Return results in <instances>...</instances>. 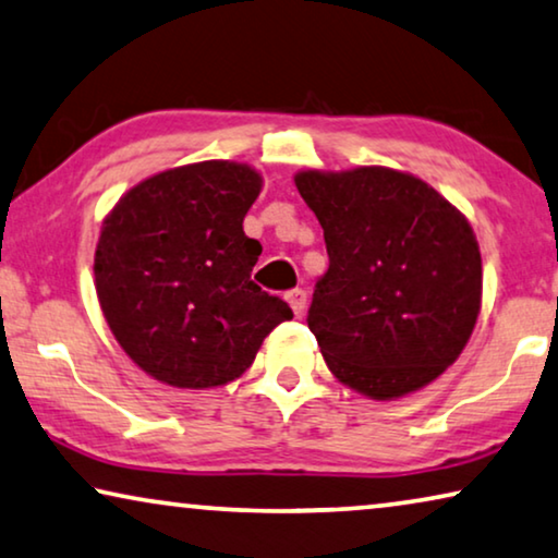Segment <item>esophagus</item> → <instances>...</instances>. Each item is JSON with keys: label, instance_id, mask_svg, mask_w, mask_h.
Segmentation results:
<instances>
[{"label": "esophagus", "instance_id": "34e87169", "mask_svg": "<svg viewBox=\"0 0 558 558\" xmlns=\"http://www.w3.org/2000/svg\"><path fill=\"white\" fill-rule=\"evenodd\" d=\"M286 298H288V303H290V307H293V313H295V315H303V313H305L307 293H305L303 288H295V290H290V293H288Z\"/></svg>", "mask_w": 558, "mask_h": 558}]
</instances>
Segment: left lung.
Segmentation results:
<instances>
[{
  "label": "left lung",
  "mask_w": 558,
  "mask_h": 558,
  "mask_svg": "<svg viewBox=\"0 0 558 558\" xmlns=\"http://www.w3.org/2000/svg\"><path fill=\"white\" fill-rule=\"evenodd\" d=\"M295 187L328 251L307 328L340 384L390 401L436 380L481 311L469 220L426 182L388 168L305 170Z\"/></svg>",
  "instance_id": "8db88e82"
}]
</instances>
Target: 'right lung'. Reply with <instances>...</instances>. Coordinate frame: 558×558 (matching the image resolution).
<instances>
[{"mask_svg": "<svg viewBox=\"0 0 558 558\" xmlns=\"http://www.w3.org/2000/svg\"><path fill=\"white\" fill-rule=\"evenodd\" d=\"M260 187L247 165H182L140 182L105 218L99 305L122 351L162 384L226 386L293 318L286 301L251 280L263 247L243 220Z\"/></svg>", "mask_w": 558, "mask_h": 558, "instance_id": "right-lung-1", "label": "right lung"}]
</instances>
